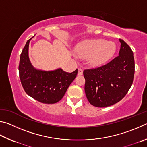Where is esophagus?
<instances>
[{"label":"esophagus","mask_w":147,"mask_h":147,"mask_svg":"<svg viewBox=\"0 0 147 147\" xmlns=\"http://www.w3.org/2000/svg\"><path fill=\"white\" fill-rule=\"evenodd\" d=\"M83 69H82L81 68H79L78 69V76H82L83 75Z\"/></svg>","instance_id":"34e87169"}]
</instances>
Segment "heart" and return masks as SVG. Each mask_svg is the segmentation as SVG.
<instances>
[{
	"label": "heart",
	"mask_w": 147,
	"mask_h": 147,
	"mask_svg": "<svg viewBox=\"0 0 147 147\" xmlns=\"http://www.w3.org/2000/svg\"><path fill=\"white\" fill-rule=\"evenodd\" d=\"M116 50L114 42L100 38L84 41L76 48L79 57L87 59L89 64L94 66L107 63L115 55Z\"/></svg>",
	"instance_id": "1"
}]
</instances>
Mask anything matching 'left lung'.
I'll return each instance as SVG.
<instances>
[{
  "label": "left lung",
  "instance_id": "1",
  "mask_svg": "<svg viewBox=\"0 0 147 147\" xmlns=\"http://www.w3.org/2000/svg\"><path fill=\"white\" fill-rule=\"evenodd\" d=\"M119 56L103 66L86 69L84 90L90 103L107 107L124 97L132 86L135 71L133 51L124 40L119 39Z\"/></svg>",
  "mask_w": 147,
  "mask_h": 147
}]
</instances>
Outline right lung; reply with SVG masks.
<instances>
[{
  "instance_id": "add662e5",
  "label": "right lung",
  "mask_w": 147,
  "mask_h": 147,
  "mask_svg": "<svg viewBox=\"0 0 147 147\" xmlns=\"http://www.w3.org/2000/svg\"><path fill=\"white\" fill-rule=\"evenodd\" d=\"M32 38L26 42L20 57L19 71L22 86L26 93L37 101L45 104L56 103L64 96L78 69L68 73L61 68L45 71L34 68L28 56Z\"/></svg>"
}]
</instances>
